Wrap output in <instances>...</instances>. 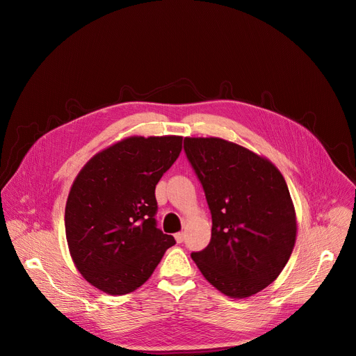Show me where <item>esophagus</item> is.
<instances>
[{
	"label": "esophagus",
	"instance_id": "34e87169",
	"mask_svg": "<svg viewBox=\"0 0 356 356\" xmlns=\"http://www.w3.org/2000/svg\"><path fill=\"white\" fill-rule=\"evenodd\" d=\"M175 238H176L177 243H181V242L186 239V235H184V232H177V234L175 235Z\"/></svg>",
	"mask_w": 356,
	"mask_h": 356
}]
</instances>
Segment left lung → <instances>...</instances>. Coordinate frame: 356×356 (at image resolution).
I'll list each match as a JSON object with an SVG mask.
<instances>
[{
	"instance_id": "obj_1",
	"label": "left lung",
	"mask_w": 356,
	"mask_h": 356,
	"mask_svg": "<svg viewBox=\"0 0 356 356\" xmlns=\"http://www.w3.org/2000/svg\"><path fill=\"white\" fill-rule=\"evenodd\" d=\"M184 152L213 218L211 241L191 253L193 261L225 296L259 293L280 275L296 243L284 177L266 158L221 138H184Z\"/></svg>"
}]
</instances>
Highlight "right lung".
<instances>
[{"label": "right lung", "instance_id": "1", "mask_svg": "<svg viewBox=\"0 0 356 356\" xmlns=\"http://www.w3.org/2000/svg\"><path fill=\"white\" fill-rule=\"evenodd\" d=\"M181 136H129L94 155L74 179L65 211L70 257L81 276L111 296L142 286L172 235L156 228L155 188L181 152Z\"/></svg>", "mask_w": 356, "mask_h": 356}]
</instances>
